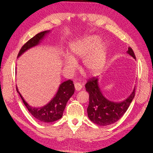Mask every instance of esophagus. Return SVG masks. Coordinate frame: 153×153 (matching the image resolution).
<instances>
[{"label":"esophagus","instance_id":"obj_1","mask_svg":"<svg viewBox=\"0 0 153 153\" xmlns=\"http://www.w3.org/2000/svg\"><path fill=\"white\" fill-rule=\"evenodd\" d=\"M75 90L76 91H79L82 89V85L80 84V83L76 82V83H75Z\"/></svg>","mask_w":153,"mask_h":153}]
</instances>
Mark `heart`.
I'll list each match as a JSON object with an SVG mask.
<instances>
[{
  "label": "heart",
  "mask_w": 153,
  "mask_h": 153,
  "mask_svg": "<svg viewBox=\"0 0 153 153\" xmlns=\"http://www.w3.org/2000/svg\"><path fill=\"white\" fill-rule=\"evenodd\" d=\"M106 56L107 48L105 43L100 41L98 36H91L70 45L69 55H63V64L66 68H73L76 65L75 61L82 59L84 71L94 76L105 66Z\"/></svg>",
  "instance_id": "1"
}]
</instances>
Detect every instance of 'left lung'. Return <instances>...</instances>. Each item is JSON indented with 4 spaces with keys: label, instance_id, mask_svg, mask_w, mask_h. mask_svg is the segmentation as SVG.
<instances>
[{
    "label": "left lung",
    "instance_id": "1",
    "mask_svg": "<svg viewBox=\"0 0 153 153\" xmlns=\"http://www.w3.org/2000/svg\"><path fill=\"white\" fill-rule=\"evenodd\" d=\"M127 53L136 59L131 48H128ZM98 80V77H93L85 85L86 91L89 94L87 114L92 123L100 126H108L117 122L126 112L135 97V87H134L131 94L126 100L121 102H114L103 94Z\"/></svg>",
    "mask_w": 153,
    "mask_h": 153
}]
</instances>
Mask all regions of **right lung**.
Returning <instances> with one entry per match:
<instances>
[{
  "label": "right lung",
  "mask_w": 153,
  "mask_h": 153,
  "mask_svg": "<svg viewBox=\"0 0 153 153\" xmlns=\"http://www.w3.org/2000/svg\"><path fill=\"white\" fill-rule=\"evenodd\" d=\"M50 32V30L41 32L29 39L22 47L19 53H18V58L20 57L26 51L36 47V46L39 45L41 41L45 38V36ZM16 91L18 94H20L23 102H24L27 108L28 109L29 112L36 119L44 123H52L57 121L62 117L63 112L65 109L66 103L75 92V86H74L73 82L70 80L62 82L59 85L56 94L54 95L53 98L47 104L43 106H40V107H34V106H30L23 98V96L18 89L17 86Z\"/></svg>",
  "instance_id": "obj_1"
}]
</instances>
